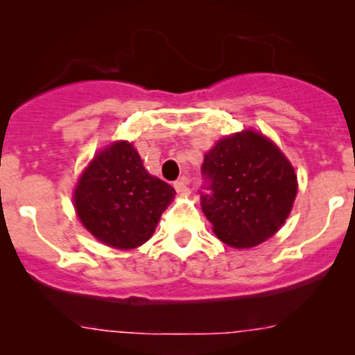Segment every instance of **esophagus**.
I'll list each match as a JSON object with an SVG mask.
<instances>
[{
	"instance_id": "34e87169",
	"label": "esophagus",
	"mask_w": 355,
	"mask_h": 355,
	"mask_svg": "<svg viewBox=\"0 0 355 355\" xmlns=\"http://www.w3.org/2000/svg\"><path fill=\"white\" fill-rule=\"evenodd\" d=\"M173 187H175V191L178 192V194H182V196L189 194V180L185 177H182L180 180L175 182Z\"/></svg>"
}]
</instances>
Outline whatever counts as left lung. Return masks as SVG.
Here are the masks:
<instances>
[{
  "instance_id": "obj_1",
  "label": "left lung",
  "mask_w": 355,
  "mask_h": 355,
  "mask_svg": "<svg viewBox=\"0 0 355 355\" xmlns=\"http://www.w3.org/2000/svg\"><path fill=\"white\" fill-rule=\"evenodd\" d=\"M200 206L221 242L254 247L285 223L297 177L280 149L252 130L225 137L204 156Z\"/></svg>"
}]
</instances>
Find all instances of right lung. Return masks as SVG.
I'll use <instances>...</instances> for the list:
<instances>
[{"instance_id":"1","label":"right lung","mask_w":355,"mask_h":355,"mask_svg":"<svg viewBox=\"0 0 355 355\" xmlns=\"http://www.w3.org/2000/svg\"><path fill=\"white\" fill-rule=\"evenodd\" d=\"M175 196L166 182L146 171L128 142H114L91 161L73 192L82 225L103 244L134 249L155 234Z\"/></svg>"}]
</instances>
